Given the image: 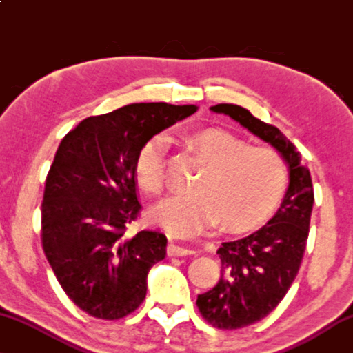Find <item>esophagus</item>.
Instances as JSON below:
<instances>
[{
  "label": "esophagus",
  "mask_w": 353,
  "mask_h": 353,
  "mask_svg": "<svg viewBox=\"0 0 353 353\" xmlns=\"http://www.w3.org/2000/svg\"><path fill=\"white\" fill-rule=\"evenodd\" d=\"M167 254H169L170 257H183V256H189V254H194V251L188 248H183V246H178L175 243H170L169 246H167Z\"/></svg>",
  "instance_id": "obj_1"
}]
</instances>
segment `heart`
Listing matches in <instances>:
<instances>
[{"mask_svg":"<svg viewBox=\"0 0 353 353\" xmlns=\"http://www.w3.org/2000/svg\"><path fill=\"white\" fill-rule=\"evenodd\" d=\"M183 145L205 167L192 183V192L156 208L154 218L167 230L188 236L221 221L224 229L243 232L260 225L278 208L287 188V167L274 148L248 145L221 128L184 135ZM165 148V139L154 135L135 158V181L153 197H161L167 188Z\"/></svg>","mask_w":353,"mask_h":353,"instance_id":"obj_1","label":"heart"}]
</instances>
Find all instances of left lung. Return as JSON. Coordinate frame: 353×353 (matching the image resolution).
Wrapping results in <instances>:
<instances>
[{
    "mask_svg": "<svg viewBox=\"0 0 353 353\" xmlns=\"http://www.w3.org/2000/svg\"><path fill=\"white\" fill-rule=\"evenodd\" d=\"M245 126L279 151L289 167V188L279 210L262 229L218 249L221 278L197 296V307L219 330L248 327L267 317L290 289L300 270L314 205L311 173L295 145L273 124L260 121L240 105L211 107Z\"/></svg>",
    "mask_w": 353,
    "mask_h": 353,
    "instance_id": "8db88e82",
    "label": "left lung"
}]
</instances>
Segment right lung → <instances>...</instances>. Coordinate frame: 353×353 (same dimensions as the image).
Masks as SVG:
<instances>
[{"label": "right lung", "instance_id": "add662e5", "mask_svg": "<svg viewBox=\"0 0 353 353\" xmlns=\"http://www.w3.org/2000/svg\"><path fill=\"white\" fill-rule=\"evenodd\" d=\"M197 110L142 102L90 117L59 143L46 178L41 240L59 285L82 311L102 321L132 314L146 276L165 257L156 230L129 236L142 205L134 164L146 140Z\"/></svg>", "mask_w": 353, "mask_h": 353}]
</instances>
